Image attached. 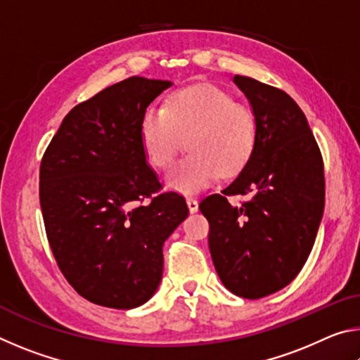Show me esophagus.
<instances>
[{
    "mask_svg": "<svg viewBox=\"0 0 360 360\" xmlns=\"http://www.w3.org/2000/svg\"><path fill=\"white\" fill-rule=\"evenodd\" d=\"M187 206H188V211L191 212H197L198 211V202L195 198H192V197H187Z\"/></svg>",
    "mask_w": 360,
    "mask_h": 360,
    "instance_id": "obj_1",
    "label": "esophagus"
}]
</instances>
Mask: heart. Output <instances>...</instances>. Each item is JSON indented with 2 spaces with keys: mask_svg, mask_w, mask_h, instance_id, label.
<instances>
[{
  "mask_svg": "<svg viewBox=\"0 0 360 360\" xmlns=\"http://www.w3.org/2000/svg\"><path fill=\"white\" fill-rule=\"evenodd\" d=\"M259 139L254 111L211 84L181 89L163 109L150 108L141 122V141L148 160L165 169L186 143L187 154L168 173L167 184L192 193L248 165Z\"/></svg>",
  "mask_w": 360,
  "mask_h": 360,
  "instance_id": "heart-1",
  "label": "heart"
}]
</instances>
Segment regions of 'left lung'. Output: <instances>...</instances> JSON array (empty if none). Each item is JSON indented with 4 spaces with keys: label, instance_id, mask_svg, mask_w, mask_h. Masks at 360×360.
Returning <instances> with one entry per match:
<instances>
[{
    "label": "left lung",
    "instance_id": "obj_1",
    "mask_svg": "<svg viewBox=\"0 0 360 360\" xmlns=\"http://www.w3.org/2000/svg\"><path fill=\"white\" fill-rule=\"evenodd\" d=\"M259 122L255 150L235 181L200 203L210 252L225 288L255 300L285 288L307 262L324 212V162L290 96L252 77H233ZM251 199L230 205L228 197Z\"/></svg>",
    "mask_w": 360,
    "mask_h": 360
}]
</instances>
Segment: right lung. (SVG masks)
Masks as SVG:
<instances>
[{
	"instance_id": "add662e5",
	"label": "right lung",
	"mask_w": 360,
	"mask_h": 360,
	"mask_svg": "<svg viewBox=\"0 0 360 360\" xmlns=\"http://www.w3.org/2000/svg\"><path fill=\"white\" fill-rule=\"evenodd\" d=\"M172 82L133 76L79 103L42 155L39 203L60 271L89 302L130 309L154 295L163 243L188 214L148 167L141 122Z\"/></svg>"
}]
</instances>
